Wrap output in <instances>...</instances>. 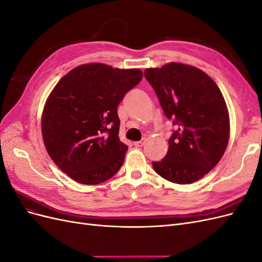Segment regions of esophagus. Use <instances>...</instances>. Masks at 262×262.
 I'll return each mask as SVG.
<instances>
[{"instance_id": "34e87169", "label": "esophagus", "mask_w": 262, "mask_h": 262, "mask_svg": "<svg viewBox=\"0 0 262 262\" xmlns=\"http://www.w3.org/2000/svg\"><path fill=\"white\" fill-rule=\"evenodd\" d=\"M145 143V140H141V141H137V142H133V145L137 146V147H141L143 146Z\"/></svg>"}]
</instances>
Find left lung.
I'll return each instance as SVG.
<instances>
[{"mask_svg": "<svg viewBox=\"0 0 262 262\" xmlns=\"http://www.w3.org/2000/svg\"><path fill=\"white\" fill-rule=\"evenodd\" d=\"M172 130L168 152L153 168L179 185L201 179L223 156L229 137V117L223 95L203 71L182 63L146 69Z\"/></svg>", "mask_w": 262, "mask_h": 262, "instance_id": "8db88e82", "label": "left lung"}]
</instances>
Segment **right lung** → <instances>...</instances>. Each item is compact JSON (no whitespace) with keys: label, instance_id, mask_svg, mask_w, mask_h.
<instances>
[{"label":"right lung","instance_id":"right-lung-1","mask_svg":"<svg viewBox=\"0 0 262 262\" xmlns=\"http://www.w3.org/2000/svg\"><path fill=\"white\" fill-rule=\"evenodd\" d=\"M142 77L139 69L90 63L55 85L43 108L42 138L52 161L73 180L97 185L120 169L128 146L119 139L117 107Z\"/></svg>","mask_w":262,"mask_h":262}]
</instances>
